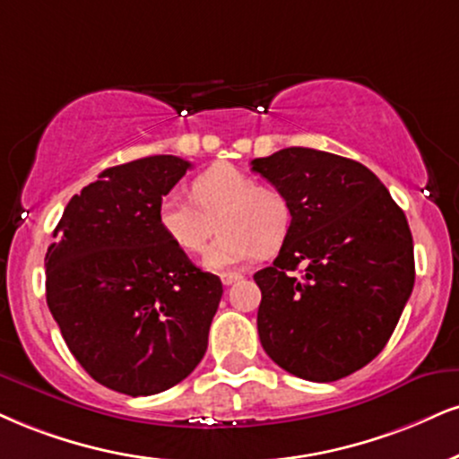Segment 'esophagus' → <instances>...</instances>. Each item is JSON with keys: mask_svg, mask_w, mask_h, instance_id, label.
<instances>
[{"mask_svg": "<svg viewBox=\"0 0 459 459\" xmlns=\"http://www.w3.org/2000/svg\"><path fill=\"white\" fill-rule=\"evenodd\" d=\"M241 278H244V275H241V273H235V272H224L222 275H220V280H222V284H224V286L235 284L237 280H241Z\"/></svg>", "mask_w": 459, "mask_h": 459, "instance_id": "esophagus-1", "label": "esophagus"}]
</instances>
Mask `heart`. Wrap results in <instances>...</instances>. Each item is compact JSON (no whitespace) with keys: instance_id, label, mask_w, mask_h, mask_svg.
I'll return each mask as SVG.
<instances>
[{"instance_id":"obj_1","label":"heart","mask_w":459,"mask_h":459,"mask_svg":"<svg viewBox=\"0 0 459 459\" xmlns=\"http://www.w3.org/2000/svg\"><path fill=\"white\" fill-rule=\"evenodd\" d=\"M190 196L167 195L158 203L162 235L184 254L207 247L218 220L220 235L209 247L205 267L222 272L282 246L290 229V205L278 187L256 184L233 164H213L195 177Z\"/></svg>"}]
</instances>
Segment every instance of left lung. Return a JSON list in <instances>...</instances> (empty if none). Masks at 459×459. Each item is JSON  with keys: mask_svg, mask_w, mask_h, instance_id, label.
I'll return each mask as SVG.
<instances>
[{"mask_svg": "<svg viewBox=\"0 0 459 459\" xmlns=\"http://www.w3.org/2000/svg\"><path fill=\"white\" fill-rule=\"evenodd\" d=\"M252 170L290 205L280 254L254 273L263 349L312 383L349 377L385 349L412 292L406 215L372 170L335 153L280 149Z\"/></svg>", "mask_w": 459, "mask_h": 459, "instance_id": "8db88e82", "label": "left lung"}]
</instances>
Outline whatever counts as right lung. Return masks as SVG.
I'll use <instances>...</instances> for the list:
<instances>
[{
	"label": "right lung",
	"instance_id": "1",
	"mask_svg": "<svg viewBox=\"0 0 459 459\" xmlns=\"http://www.w3.org/2000/svg\"><path fill=\"white\" fill-rule=\"evenodd\" d=\"M192 164L149 156L110 167L64 209L48 246L47 303L93 380L126 395L181 383L207 351L222 299L158 226V203Z\"/></svg>",
	"mask_w": 459,
	"mask_h": 459
}]
</instances>
